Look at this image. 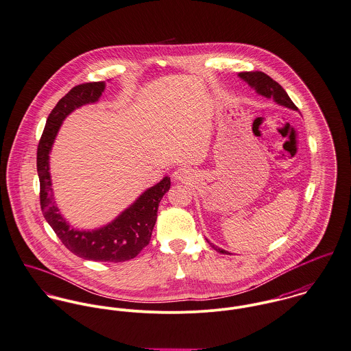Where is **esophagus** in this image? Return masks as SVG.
I'll list each match as a JSON object with an SVG mask.
<instances>
[{"instance_id":"34e87169","label":"esophagus","mask_w":351,"mask_h":351,"mask_svg":"<svg viewBox=\"0 0 351 351\" xmlns=\"http://www.w3.org/2000/svg\"><path fill=\"white\" fill-rule=\"evenodd\" d=\"M172 178H173V180H176V182H182V183L189 182V179H190V171L186 169V168H178V169L172 173Z\"/></svg>"}]
</instances>
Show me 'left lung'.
<instances>
[{
	"instance_id": "8db88e82",
	"label": "left lung",
	"mask_w": 351,
	"mask_h": 351,
	"mask_svg": "<svg viewBox=\"0 0 351 351\" xmlns=\"http://www.w3.org/2000/svg\"><path fill=\"white\" fill-rule=\"evenodd\" d=\"M238 77L243 79L250 87H253L257 91V94H260V95H263L265 98H272L276 104H278L281 106H285V108L292 109V110H298L295 104L288 97L287 91L276 80H273L271 77H268L267 74H264L261 71H246V73H239ZM207 242L218 253H222V254H228L229 253V252L215 246L208 239H207Z\"/></svg>"
}]
</instances>
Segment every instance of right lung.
Returning <instances> with one entry per match:
<instances>
[{
	"label": "right lung",
	"instance_id": "obj_1",
	"mask_svg": "<svg viewBox=\"0 0 351 351\" xmlns=\"http://www.w3.org/2000/svg\"><path fill=\"white\" fill-rule=\"evenodd\" d=\"M105 86V82H91L73 87L47 118L38 147L40 206L45 221L71 253L91 261L122 263L134 258L149 243L156 223L158 203L169 190L171 179L165 176L148 189L106 226L95 230H77L69 225L53 202L48 161L63 119L80 106L97 102Z\"/></svg>",
	"mask_w": 351,
	"mask_h": 351
}]
</instances>
